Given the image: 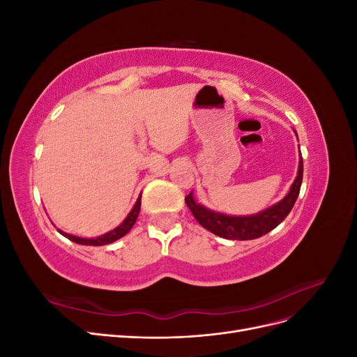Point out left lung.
<instances>
[{
  "instance_id": "left-lung-1",
  "label": "left lung",
  "mask_w": 357,
  "mask_h": 357,
  "mask_svg": "<svg viewBox=\"0 0 357 357\" xmlns=\"http://www.w3.org/2000/svg\"><path fill=\"white\" fill-rule=\"evenodd\" d=\"M302 172H304V164H302V155H299L298 176L291 185L287 195L271 207L252 215H229L223 213H215L213 210L205 208L204 205L198 204L190 192L185 198L186 205L192 211L193 218L207 231L214 235H219L226 240H255L273 231L282 223L298 199L301 185H302Z\"/></svg>"
}]
</instances>
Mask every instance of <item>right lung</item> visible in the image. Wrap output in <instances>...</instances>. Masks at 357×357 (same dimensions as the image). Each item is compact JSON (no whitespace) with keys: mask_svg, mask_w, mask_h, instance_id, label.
Listing matches in <instances>:
<instances>
[{"mask_svg":"<svg viewBox=\"0 0 357 357\" xmlns=\"http://www.w3.org/2000/svg\"><path fill=\"white\" fill-rule=\"evenodd\" d=\"M139 207H142V195L138 197L135 205L132 207V210L129 211V214L126 215V219L117 226V228H114L113 231L107 232L104 235H100L96 236V238H80V236H75V235H71V234H67L63 232L61 229H58V232L61 235L66 236V238H68L70 241L73 243H77V244H82V245H105V244H112L114 241H117L119 238H122L123 235H126L129 231H131V228L134 226L137 218H138V213H139Z\"/></svg>","mask_w":357,"mask_h":357,"instance_id":"obj_1","label":"right lung"}]
</instances>
